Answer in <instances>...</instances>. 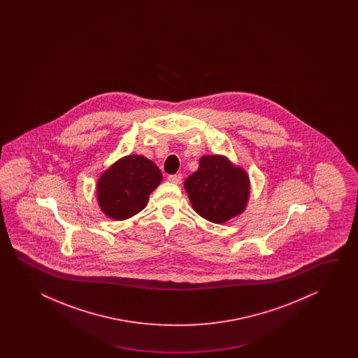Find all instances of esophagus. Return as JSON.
Segmentation results:
<instances>
[{
	"mask_svg": "<svg viewBox=\"0 0 358 358\" xmlns=\"http://www.w3.org/2000/svg\"><path fill=\"white\" fill-rule=\"evenodd\" d=\"M168 179L170 182H174V184H182V174H178V176H170Z\"/></svg>",
	"mask_w": 358,
	"mask_h": 358,
	"instance_id": "esophagus-1",
	"label": "esophagus"
}]
</instances>
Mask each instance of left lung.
<instances>
[{
    "instance_id": "left-lung-1",
    "label": "left lung",
    "mask_w": 358,
    "mask_h": 358,
    "mask_svg": "<svg viewBox=\"0 0 358 358\" xmlns=\"http://www.w3.org/2000/svg\"><path fill=\"white\" fill-rule=\"evenodd\" d=\"M184 188L194 211L213 224H224L243 213L250 199L247 171L227 156L206 155L199 168L187 178Z\"/></svg>"
}]
</instances>
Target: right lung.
<instances>
[{
	"label": "right lung",
	"mask_w": 358,
	"mask_h": 358,
	"mask_svg": "<svg viewBox=\"0 0 358 358\" xmlns=\"http://www.w3.org/2000/svg\"><path fill=\"white\" fill-rule=\"evenodd\" d=\"M161 182L162 174L155 162L142 155L124 156L99 176V208L110 219L127 220L145 208Z\"/></svg>",
	"instance_id": "obj_1"
}]
</instances>
